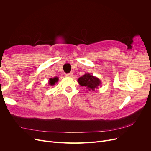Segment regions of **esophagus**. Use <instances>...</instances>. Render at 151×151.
Segmentation results:
<instances>
[{
    "label": "esophagus",
    "mask_w": 151,
    "mask_h": 151,
    "mask_svg": "<svg viewBox=\"0 0 151 151\" xmlns=\"http://www.w3.org/2000/svg\"><path fill=\"white\" fill-rule=\"evenodd\" d=\"M72 76H73V73H70L65 74V76L66 77H71Z\"/></svg>",
    "instance_id": "34e87169"
}]
</instances>
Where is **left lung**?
I'll use <instances>...</instances> for the list:
<instances>
[{
    "label": "left lung",
    "instance_id": "1",
    "mask_svg": "<svg viewBox=\"0 0 151 151\" xmlns=\"http://www.w3.org/2000/svg\"><path fill=\"white\" fill-rule=\"evenodd\" d=\"M78 82L80 86H84L88 91H95L98 89L101 82L99 78L94 76L89 73H86L78 79Z\"/></svg>",
    "mask_w": 151,
    "mask_h": 151
}]
</instances>
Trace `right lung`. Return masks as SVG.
<instances>
[{
  "label": "right lung",
  "mask_w": 151,
  "mask_h": 151,
  "mask_svg": "<svg viewBox=\"0 0 151 151\" xmlns=\"http://www.w3.org/2000/svg\"><path fill=\"white\" fill-rule=\"evenodd\" d=\"M59 80V78L58 77H54V78H51L49 79V82L48 84L50 86H54L55 83H57Z\"/></svg>",
  "instance_id": "add662e5"
}]
</instances>
